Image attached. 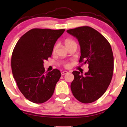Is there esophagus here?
<instances>
[{
    "instance_id": "esophagus-1",
    "label": "esophagus",
    "mask_w": 127,
    "mask_h": 127,
    "mask_svg": "<svg viewBox=\"0 0 127 127\" xmlns=\"http://www.w3.org/2000/svg\"><path fill=\"white\" fill-rule=\"evenodd\" d=\"M66 73H67V71H63V72H61V75H65V74H66Z\"/></svg>"
}]
</instances>
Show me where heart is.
Masks as SVG:
<instances>
[{
    "label": "heart",
    "instance_id": "heart-1",
    "mask_svg": "<svg viewBox=\"0 0 127 127\" xmlns=\"http://www.w3.org/2000/svg\"><path fill=\"white\" fill-rule=\"evenodd\" d=\"M65 46L66 48L69 47H71V46H75V47L77 48V43L75 41L73 40V39H66L65 41ZM56 49H57V47L55 46L54 48V52L55 51Z\"/></svg>",
    "mask_w": 127,
    "mask_h": 127
}]
</instances>
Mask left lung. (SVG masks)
I'll return each instance as SVG.
<instances>
[{
  "label": "left lung",
  "instance_id": "1",
  "mask_svg": "<svg viewBox=\"0 0 127 127\" xmlns=\"http://www.w3.org/2000/svg\"><path fill=\"white\" fill-rule=\"evenodd\" d=\"M66 32L78 40L81 54L79 62L89 64V70L85 75L77 70L72 72V92L82 103H92L103 96L111 82L114 69L111 45L103 35L88 26Z\"/></svg>",
  "mask_w": 127,
  "mask_h": 127
}]
</instances>
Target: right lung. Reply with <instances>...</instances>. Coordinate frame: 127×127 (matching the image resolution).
I'll return each mask as SVG.
<instances>
[{"label": "right lung", "instance_id": "1", "mask_svg": "<svg viewBox=\"0 0 127 127\" xmlns=\"http://www.w3.org/2000/svg\"><path fill=\"white\" fill-rule=\"evenodd\" d=\"M64 31L31 29L21 37L14 47L11 61L13 77L21 93L32 103L49 100L61 78L57 69L45 73L43 64L51 56L56 41Z\"/></svg>", "mask_w": 127, "mask_h": 127}]
</instances>
